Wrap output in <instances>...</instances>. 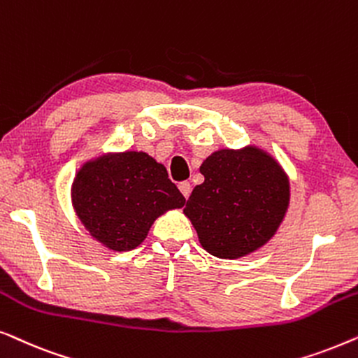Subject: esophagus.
<instances>
[{"instance_id":"34e87169","label":"esophagus","mask_w":358,"mask_h":358,"mask_svg":"<svg viewBox=\"0 0 358 358\" xmlns=\"http://www.w3.org/2000/svg\"><path fill=\"white\" fill-rule=\"evenodd\" d=\"M179 190H180V194H182L185 199H189L190 190H192V185H190L189 182H180L179 184Z\"/></svg>"}]
</instances>
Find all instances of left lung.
<instances>
[{
	"mask_svg": "<svg viewBox=\"0 0 358 358\" xmlns=\"http://www.w3.org/2000/svg\"><path fill=\"white\" fill-rule=\"evenodd\" d=\"M205 180L184 215L200 246L220 259H239L271 241L290 205V179L275 156L257 145L213 151L200 166Z\"/></svg>",
	"mask_w": 358,
	"mask_h": 358,
	"instance_id": "obj_1",
	"label": "left lung"
}]
</instances>
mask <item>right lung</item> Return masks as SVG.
<instances>
[{
    "mask_svg": "<svg viewBox=\"0 0 358 358\" xmlns=\"http://www.w3.org/2000/svg\"><path fill=\"white\" fill-rule=\"evenodd\" d=\"M70 197L86 231L112 252L138 248L156 218L185 203L164 166L135 150L86 159L73 179Z\"/></svg>",
    "mask_w": 358,
    "mask_h": 358,
    "instance_id": "1",
    "label": "right lung"
}]
</instances>
